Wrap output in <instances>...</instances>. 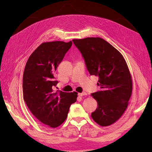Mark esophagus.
<instances>
[{
	"label": "esophagus",
	"instance_id": "obj_1",
	"mask_svg": "<svg viewBox=\"0 0 152 152\" xmlns=\"http://www.w3.org/2000/svg\"><path fill=\"white\" fill-rule=\"evenodd\" d=\"M87 95V93H85V92L78 93V96H84V95Z\"/></svg>",
	"mask_w": 152,
	"mask_h": 152
}]
</instances>
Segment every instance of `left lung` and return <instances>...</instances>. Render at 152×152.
Returning <instances> with one entry per match:
<instances>
[{"instance_id": "obj_1", "label": "left lung", "mask_w": 152, "mask_h": 152, "mask_svg": "<svg viewBox=\"0 0 152 152\" xmlns=\"http://www.w3.org/2000/svg\"><path fill=\"white\" fill-rule=\"evenodd\" d=\"M84 58L89 74L99 77L100 91L91 95L98 107L91 117L102 127L118 121L128 106L133 90L130 71L124 56L99 37L72 40Z\"/></svg>"}]
</instances>
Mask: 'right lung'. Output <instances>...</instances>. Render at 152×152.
I'll return each instance as SVG.
<instances>
[{
  "mask_svg": "<svg viewBox=\"0 0 152 152\" xmlns=\"http://www.w3.org/2000/svg\"><path fill=\"white\" fill-rule=\"evenodd\" d=\"M72 41L41 44L27 61L23 77V99L32 114L42 124L51 128L66 120L70 105L78 93L53 89L58 82L54 74L58 65L72 46Z\"/></svg>",
  "mask_w": 152,
  "mask_h": 152,
  "instance_id": "add662e5",
  "label": "right lung"
}]
</instances>
